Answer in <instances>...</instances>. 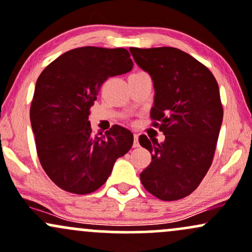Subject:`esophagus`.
<instances>
[{
  "instance_id": "1",
  "label": "esophagus",
  "mask_w": 252,
  "mask_h": 252,
  "mask_svg": "<svg viewBox=\"0 0 252 252\" xmlns=\"http://www.w3.org/2000/svg\"><path fill=\"white\" fill-rule=\"evenodd\" d=\"M132 146H134L135 148L139 147V135L137 134H134V143H132Z\"/></svg>"
}]
</instances>
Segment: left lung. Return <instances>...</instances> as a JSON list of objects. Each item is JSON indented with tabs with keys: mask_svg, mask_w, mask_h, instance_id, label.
Instances as JSON below:
<instances>
[{
	"mask_svg": "<svg viewBox=\"0 0 252 252\" xmlns=\"http://www.w3.org/2000/svg\"><path fill=\"white\" fill-rule=\"evenodd\" d=\"M129 51L151 75V116L165 134L160 143L146 135L139 137L152 154L141 183L160 200H179L198 187L212 165L223 117L219 86L208 68L182 50L165 46Z\"/></svg>",
	"mask_w": 252,
	"mask_h": 252,
	"instance_id": "8db88e82",
	"label": "left lung"
}]
</instances>
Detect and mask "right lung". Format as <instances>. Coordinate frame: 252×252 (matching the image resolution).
Returning a JSON list of instances; mask_svg holds the SVG:
<instances>
[{
    "label": "right lung",
    "mask_w": 252,
    "mask_h": 252,
    "mask_svg": "<svg viewBox=\"0 0 252 252\" xmlns=\"http://www.w3.org/2000/svg\"><path fill=\"white\" fill-rule=\"evenodd\" d=\"M131 69L128 50L85 46L61 55L41 71L30 118L41 166L61 189L95 191L131 148L130 130L113 126L105 135H94L88 121L101 85Z\"/></svg>",
    "instance_id": "right-lung-1"
}]
</instances>
